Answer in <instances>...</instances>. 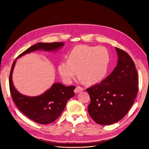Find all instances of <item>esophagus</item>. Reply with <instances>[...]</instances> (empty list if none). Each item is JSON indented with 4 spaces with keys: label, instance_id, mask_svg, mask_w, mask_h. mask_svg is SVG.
Here are the masks:
<instances>
[{
    "label": "esophagus",
    "instance_id": "1",
    "mask_svg": "<svg viewBox=\"0 0 149 149\" xmlns=\"http://www.w3.org/2000/svg\"><path fill=\"white\" fill-rule=\"evenodd\" d=\"M84 90V88H82L81 86H76V88H75V89L74 90V92L75 93H78L79 92H80V91H82Z\"/></svg>",
    "mask_w": 149,
    "mask_h": 149
}]
</instances>
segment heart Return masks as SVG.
Segmentation results:
<instances>
[{"mask_svg":"<svg viewBox=\"0 0 149 149\" xmlns=\"http://www.w3.org/2000/svg\"><path fill=\"white\" fill-rule=\"evenodd\" d=\"M109 62V54L105 47L79 45L70 52L67 61L59 63L58 70L67 83L72 81L77 70L79 81L93 84L105 77Z\"/></svg>","mask_w":149,"mask_h":149,"instance_id":"heart-1","label":"heart"}]
</instances>
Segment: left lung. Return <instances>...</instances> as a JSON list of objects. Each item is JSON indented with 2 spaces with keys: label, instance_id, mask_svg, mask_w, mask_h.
Returning a JSON list of instances; mask_svg holds the SVG:
<instances>
[{
  "label": "left lung",
  "instance_id": "8db88e82",
  "mask_svg": "<svg viewBox=\"0 0 149 149\" xmlns=\"http://www.w3.org/2000/svg\"><path fill=\"white\" fill-rule=\"evenodd\" d=\"M118 59L111 74L86 89L91 102L90 116L100 125H108L123 118L133 104L138 90V73L132 58L115 47Z\"/></svg>",
  "mask_w": 149,
  "mask_h": 149
}]
</instances>
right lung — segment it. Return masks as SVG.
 <instances>
[{"label": "right lung", "instance_id": "right-lung-1", "mask_svg": "<svg viewBox=\"0 0 149 149\" xmlns=\"http://www.w3.org/2000/svg\"><path fill=\"white\" fill-rule=\"evenodd\" d=\"M63 45V42H40L25 50L17 58L38 50L55 51ZM15 63L16 60L11 66L9 83L12 99L16 106L28 118L40 124H49L55 121L63 113L68 100L74 96L75 86H66L59 83H54L50 89L39 96H26L19 93L13 83L12 74Z\"/></svg>", "mask_w": 149, "mask_h": 149}]
</instances>
